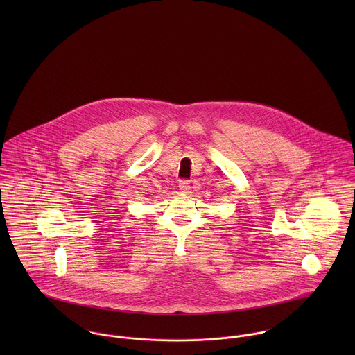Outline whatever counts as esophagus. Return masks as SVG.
<instances>
[{
	"instance_id": "34e87169",
	"label": "esophagus",
	"mask_w": 355,
	"mask_h": 355,
	"mask_svg": "<svg viewBox=\"0 0 355 355\" xmlns=\"http://www.w3.org/2000/svg\"><path fill=\"white\" fill-rule=\"evenodd\" d=\"M190 189H191V186H190V182H189V180L183 179V180H180V182H179V190H180V191L187 193Z\"/></svg>"
}]
</instances>
